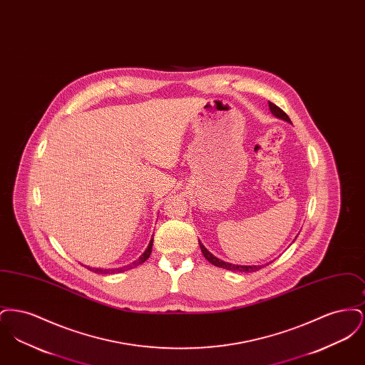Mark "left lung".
<instances>
[{
    "instance_id": "8db88e82",
    "label": "left lung",
    "mask_w": 365,
    "mask_h": 365,
    "mask_svg": "<svg viewBox=\"0 0 365 365\" xmlns=\"http://www.w3.org/2000/svg\"><path fill=\"white\" fill-rule=\"evenodd\" d=\"M268 106H269L271 113H272L275 118L282 119V120H284V122L292 123V120L289 119V116H287L279 106L272 104V103H268ZM198 243H200V247H201V252H202L204 257H205L210 264H213V265H216V267L225 268V269H228V271H237V272H256V271H259V269H261V268L264 267V265H238V264H231V262L220 260V259L215 257V256L209 252L208 249H207L202 243L200 242V240H198ZM268 264H269V262H267L265 265H268Z\"/></svg>"
}]
</instances>
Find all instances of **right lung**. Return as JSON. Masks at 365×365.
<instances>
[{
	"mask_svg": "<svg viewBox=\"0 0 365 365\" xmlns=\"http://www.w3.org/2000/svg\"><path fill=\"white\" fill-rule=\"evenodd\" d=\"M152 246H153V238L150 240V242L148 245V247H146V250L140 255V257H139L138 260L134 261L131 265H128V267H124V268H112V269H103V268H91V267H86L87 269H90V271H93V272H96V274H115V272H122V271H127V269H131V268H134V267H137L139 264H142V262H145V261L149 259V256H150V253H152Z\"/></svg>",
	"mask_w": 365,
	"mask_h": 365,
	"instance_id": "obj_1",
	"label": "right lung"
}]
</instances>
